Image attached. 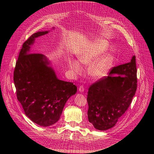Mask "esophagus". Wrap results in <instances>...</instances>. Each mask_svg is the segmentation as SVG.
<instances>
[{"label":"esophagus","instance_id":"esophagus-1","mask_svg":"<svg viewBox=\"0 0 154 154\" xmlns=\"http://www.w3.org/2000/svg\"><path fill=\"white\" fill-rule=\"evenodd\" d=\"M79 90L80 92H83L84 91V86L83 85H80L79 88Z\"/></svg>","mask_w":154,"mask_h":154}]
</instances>
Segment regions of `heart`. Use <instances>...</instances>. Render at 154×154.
Wrapping results in <instances>:
<instances>
[{
	"instance_id": "b5f03b06",
	"label": "heart",
	"mask_w": 154,
	"mask_h": 154,
	"mask_svg": "<svg viewBox=\"0 0 154 154\" xmlns=\"http://www.w3.org/2000/svg\"><path fill=\"white\" fill-rule=\"evenodd\" d=\"M108 48L104 40L98 39L90 42L79 55L80 63L90 66L88 74L93 79L99 80L106 77L113 67L116 60L115 55L113 53L104 54ZM69 66L77 74L82 69L79 63L74 60L69 61Z\"/></svg>"
}]
</instances>
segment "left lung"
Masks as SVG:
<instances>
[{"label": "left lung", "instance_id": "1", "mask_svg": "<svg viewBox=\"0 0 154 154\" xmlns=\"http://www.w3.org/2000/svg\"><path fill=\"white\" fill-rule=\"evenodd\" d=\"M135 58L134 55L130 62L112 68L108 76L90 86L87 115L96 129L106 130L114 127L127 110L137 88Z\"/></svg>", "mask_w": 154, "mask_h": 154}]
</instances>
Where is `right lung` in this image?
I'll use <instances>...</instances> for the list:
<instances>
[{"label":"right lung","mask_w":154,"mask_h":154,"mask_svg":"<svg viewBox=\"0 0 154 154\" xmlns=\"http://www.w3.org/2000/svg\"><path fill=\"white\" fill-rule=\"evenodd\" d=\"M48 33H35L23 43L13 74L17 99L26 115L44 127L59 120L66 102L77 90L73 83L57 79L42 54L30 53L35 39Z\"/></svg>","instance_id":"right-lung-1"}]
</instances>
